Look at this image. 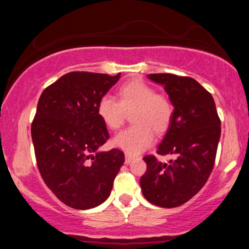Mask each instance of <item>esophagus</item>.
I'll use <instances>...</instances> for the list:
<instances>
[{"mask_svg": "<svg viewBox=\"0 0 249 249\" xmlns=\"http://www.w3.org/2000/svg\"><path fill=\"white\" fill-rule=\"evenodd\" d=\"M133 160V157L132 156H130V154H125V162H126V164H130L131 161Z\"/></svg>", "mask_w": 249, "mask_h": 249, "instance_id": "1", "label": "esophagus"}]
</instances>
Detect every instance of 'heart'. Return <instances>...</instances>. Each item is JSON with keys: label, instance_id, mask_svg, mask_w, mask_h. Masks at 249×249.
Segmentation results:
<instances>
[{"label": "heart", "instance_id": "1", "mask_svg": "<svg viewBox=\"0 0 249 249\" xmlns=\"http://www.w3.org/2000/svg\"><path fill=\"white\" fill-rule=\"evenodd\" d=\"M132 112L134 125L125 128L113 138V145L127 154H139L153 142L157 134L166 132L173 118V103L166 95L157 93L144 82H128L118 89V101L104 95L97 103V113L110 130H117Z\"/></svg>", "mask_w": 249, "mask_h": 249}]
</instances>
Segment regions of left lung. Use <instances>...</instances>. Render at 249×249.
Wrapping results in <instances>:
<instances>
[{
  "label": "left lung",
  "instance_id": "8db88e82",
  "mask_svg": "<svg viewBox=\"0 0 249 249\" xmlns=\"http://www.w3.org/2000/svg\"><path fill=\"white\" fill-rule=\"evenodd\" d=\"M173 103L174 112L157 153L172 154L168 164L156 156L144 157L142 194L151 204L172 208L185 204L204 187L215 162L221 122L212 95L191 77L151 73Z\"/></svg>",
  "mask_w": 249,
  "mask_h": 249
}]
</instances>
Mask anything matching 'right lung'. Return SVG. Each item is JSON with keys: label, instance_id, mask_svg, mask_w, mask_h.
<instances>
[{"label": "right lung", "instance_id": "obj_1", "mask_svg": "<svg viewBox=\"0 0 249 249\" xmlns=\"http://www.w3.org/2000/svg\"><path fill=\"white\" fill-rule=\"evenodd\" d=\"M121 73L72 71L44 89L31 123L42 179L63 204L75 210L101 205L124 164V152H97L110 137L97 113L99 98Z\"/></svg>", "mask_w": 249, "mask_h": 249}]
</instances>
